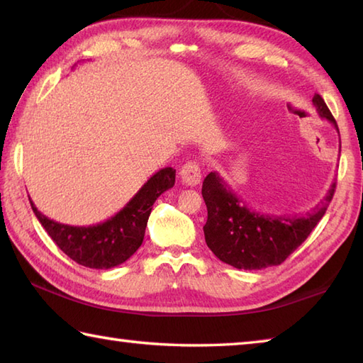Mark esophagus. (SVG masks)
<instances>
[{
  "instance_id": "1",
  "label": "esophagus",
  "mask_w": 363,
  "mask_h": 363,
  "mask_svg": "<svg viewBox=\"0 0 363 363\" xmlns=\"http://www.w3.org/2000/svg\"><path fill=\"white\" fill-rule=\"evenodd\" d=\"M181 177L186 186H198L199 181H201V168H199L198 162H187V164H184V167L181 168Z\"/></svg>"
}]
</instances>
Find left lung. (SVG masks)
Here are the masks:
<instances>
[{
  "label": "left lung",
  "instance_id": "1",
  "mask_svg": "<svg viewBox=\"0 0 363 363\" xmlns=\"http://www.w3.org/2000/svg\"><path fill=\"white\" fill-rule=\"evenodd\" d=\"M312 103L320 117L333 123L338 130L325 99L315 94ZM335 184L333 182L326 196L306 215H265L248 209L220 174L212 172L206 176L201 190L207 206V221L203 228L206 243L221 262L238 269L281 265L326 213Z\"/></svg>",
  "mask_w": 363,
  "mask_h": 363
}]
</instances>
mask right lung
<instances>
[{"instance_id":"right-lung-1","label":"right lung","mask_w":363,"mask_h":363,"mask_svg":"<svg viewBox=\"0 0 363 363\" xmlns=\"http://www.w3.org/2000/svg\"><path fill=\"white\" fill-rule=\"evenodd\" d=\"M174 177L176 169L172 167L159 169L120 212L94 226L62 225L45 217L30 199L29 201L52 242L68 257L84 267L107 269L126 262L140 248L152 204L164 191L174 186Z\"/></svg>"}]
</instances>
